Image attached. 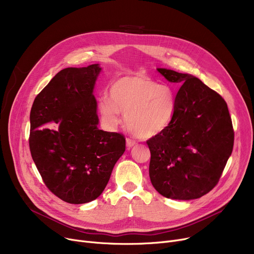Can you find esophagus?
<instances>
[{"instance_id": "1", "label": "esophagus", "mask_w": 254, "mask_h": 254, "mask_svg": "<svg viewBox=\"0 0 254 254\" xmlns=\"http://www.w3.org/2000/svg\"><path fill=\"white\" fill-rule=\"evenodd\" d=\"M138 142L136 141V140H134V139H130V138H127V146L128 148H130V147H132V146H135L136 144H137Z\"/></svg>"}]
</instances>
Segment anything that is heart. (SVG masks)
Returning a JSON list of instances; mask_svg holds the SVG:
<instances>
[{"instance_id": "b5f03b06", "label": "heart", "mask_w": 254, "mask_h": 254, "mask_svg": "<svg viewBox=\"0 0 254 254\" xmlns=\"http://www.w3.org/2000/svg\"><path fill=\"white\" fill-rule=\"evenodd\" d=\"M110 99L100 100V112L106 124L117 126L126 113L128 129L140 138H151L166 130L175 117L177 99L169 85L158 84L144 75L116 79L110 87Z\"/></svg>"}]
</instances>
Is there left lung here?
Wrapping results in <instances>:
<instances>
[{
	"mask_svg": "<svg viewBox=\"0 0 254 254\" xmlns=\"http://www.w3.org/2000/svg\"><path fill=\"white\" fill-rule=\"evenodd\" d=\"M181 85L175 117L162 134L147 140L149 177L162 195L198 198L215 188L233 151L234 128L222 97L198 78L157 69Z\"/></svg>",
	"mask_w": 254,
	"mask_h": 254,
	"instance_id": "obj_1",
	"label": "left lung"
}]
</instances>
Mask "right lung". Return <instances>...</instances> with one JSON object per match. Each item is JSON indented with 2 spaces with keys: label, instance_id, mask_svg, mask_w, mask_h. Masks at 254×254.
<instances>
[{
  "label": "right lung",
  "instance_id": "obj_1",
  "mask_svg": "<svg viewBox=\"0 0 254 254\" xmlns=\"http://www.w3.org/2000/svg\"><path fill=\"white\" fill-rule=\"evenodd\" d=\"M98 64L60 71L36 97L30 115V150L47 189L64 202L96 199L126 150L119 132L99 129L92 95Z\"/></svg>",
  "mask_w": 254,
  "mask_h": 254
}]
</instances>
